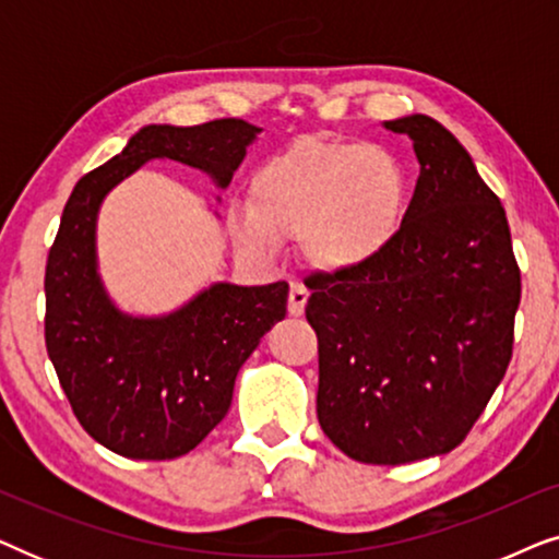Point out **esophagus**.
<instances>
[{
  "label": "esophagus",
  "mask_w": 559,
  "mask_h": 559,
  "mask_svg": "<svg viewBox=\"0 0 559 559\" xmlns=\"http://www.w3.org/2000/svg\"><path fill=\"white\" fill-rule=\"evenodd\" d=\"M305 302H308V289H305L302 282H293V285H289V302H287L289 316L300 318L305 312Z\"/></svg>",
  "instance_id": "esophagus-1"
}]
</instances>
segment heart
<instances>
[{
    "label": "heart",
    "instance_id": "1",
    "mask_svg": "<svg viewBox=\"0 0 559 559\" xmlns=\"http://www.w3.org/2000/svg\"><path fill=\"white\" fill-rule=\"evenodd\" d=\"M409 209L407 167L369 142L300 140L251 175L249 209L228 213L243 249L270 254L282 236L300 239L325 274L366 270L392 247Z\"/></svg>",
    "mask_w": 559,
    "mask_h": 559
}]
</instances>
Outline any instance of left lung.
I'll return each mask as SVG.
<instances>
[{"label":"left lung","instance_id":"obj_1","mask_svg":"<svg viewBox=\"0 0 559 559\" xmlns=\"http://www.w3.org/2000/svg\"><path fill=\"white\" fill-rule=\"evenodd\" d=\"M419 163L396 241L366 270L305 285L318 333V423L373 465L445 455L501 384L522 277L507 211L440 121H384Z\"/></svg>","mask_w":559,"mask_h":559}]
</instances>
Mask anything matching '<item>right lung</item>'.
<instances>
[{
    "label": "right lung",
    "mask_w": 559,
    "mask_h": 559,
    "mask_svg": "<svg viewBox=\"0 0 559 559\" xmlns=\"http://www.w3.org/2000/svg\"><path fill=\"white\" fill-rule=\"evenodd\" d=\"M259 132L243 119L147 124L68 198L45 266V346L83 430L111 453H190L226 417L243 361L287 316L289 287L213 282L163 316L121 310L98 272L102 203L152 159L193 167L224 190Z\"/></svg>",
    "instance_id": "1"
}]
</instances>
